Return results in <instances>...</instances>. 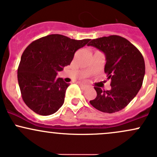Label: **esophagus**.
Segmentation results:
<instances>
[{
  "instance_id": "esophagus-1",
  "label": "esophagus",
  "mask_w": 157,
  "mask_h": 157,
  "mask_svg": "<svg viewBox=\"0 0 157 157\" xmlns=\"http://www.w3.org/2000/svg\"><path fill=\"white\" fill-rule=\"evenodd\" d=\"M79 86H80V89H82V90H86V89L88 88L87 86L83 85V84H82V83H79Z\"/></svg>"
}]
</instances>
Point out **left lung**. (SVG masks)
Here are the masks:
<instances>
[{"label":"left lung","mask_w":157,"mask_h":157,"mask_svg":"<svg viewBox=\"0 0 157 157\" xmlns=\"http://www.w3.org/2000/svg\"><path fill=\"white\" fill-rule=\"evenodd\" d=\"M105 54V73L111 89L94 87L97 97L89 101L103 113H113L126 107L140 90L145 74L142 53L125 38L113 35L92 39L88 44Z\"/></svg>","instance_id":"8db88e82"}]
</instances>
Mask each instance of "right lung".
<instances>
[{"instance_id":"1","label":"right lung","mask_w":157,"mask_h":157,"mask_svg":"<svg viewBox=\"0 0 157 157\" xmlns=\"http://www.w3.org/2000/svg\"><path fill=\"white\" fill-rule=\"evenodd\" d=\"M90 40L51 34L27 46L21 57L18 81L22 99L30 109L49 115L63 106L69 83L57 78V72L70 65L76 51Z\"/></svg>"}]
</instances>
